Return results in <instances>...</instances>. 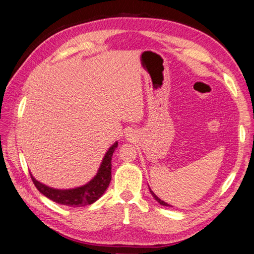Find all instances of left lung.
Instances as JSON below:
<instances>
[{
  "label": "left lung",
  "instance_id": "obj_1",
  "mask_svg": "<svg viewBox=\"0 0 254 254\" xmlns=\"http://www.w3.org/2000/svg\"><path fill=\"white\" fill-rule=\"evenodd\" d=\"M148 188H150V187H148ZM150 191H151V193H152V196H153L154 198H155V200L160 202V205H162V206H168V207L171 206V205H168V203H166L165 201H163L162 199H160V198H158V197L155 195V193H154V192L151 190V188H150ZM171 207H172V206H171Z\"/></svg>",
  "mask_w": 254,
  "mask_h": 254
}]
</instances>
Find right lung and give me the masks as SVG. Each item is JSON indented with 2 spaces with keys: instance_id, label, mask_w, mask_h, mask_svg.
<instances>
[{
  "instance_id": "obj_1",
  "label": "right lung",
  "mask_w": 254,
  "mask_h": 254,
  "mask_svg": "<svg viewBox=\"0 0 254 254\" xmlns=\"http://www.w3.org/2000/svg\"><path fill=\"white\" fill-rule=\"evenodd\" d=\"M117 147L118 142L114 143L106 153L97 175L88 184L81 187L72 188V190H55V188L48 187L35 180L32 174L31 178L37 190L44 196H46L55 202L70 207L91 205L103 195V192L106 191L109 184L111 182V160L113 152L116 151Z\"/></svg>"
}]
</instances>
